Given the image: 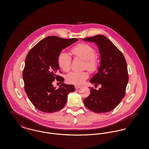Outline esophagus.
<instances>
[{
	"mask_svg": "<svg viewBox=\"0 0 149 149\" xmlns=\"http://www.w3.org/2000/svg\"><path fill=\"white\" fill-rule=\"evenodd\" d=\"M81 86H80V85H75V88L76 89H78L80 88H81Z\"/></svg>",
	"mask_w": 149,
	"mask_h": 149,
	"instance_id": "obj_1",
	"label": "esophagus"
}]
</instances>
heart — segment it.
Wrapping results in <instances>:
<instances>
[{
  "mask_svg": "<svg viewBox=\"0 0 149 149\" xmlns=\"http://www.w3.org/2000/svg\"><path fill=\"white\" fill-rule=\"evenodd\" d=\"M71 52L74 56L85 60V67L89 71L95 72L99 69V57L95 54V50L92 45L86 43H79L72 48ZM57 64L63 71H69L71 68V56L66 52H61L57 57ZM88 77V72L85 71H71L66 75V80L70 84L80 85L83 84Z\"/></svg>",
  "mask_w": 149,
  "mask_h": 149,
  "instance_id": "heart-1",
  "label": "heart"
}]
</instances>
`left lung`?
<instances>
[{
	"label": "left lung",
	"instance_id": "obj_1",
	"mask_svg": "<svg viewBox=\"0 0 149 149\" xmlns=\"http://www.w3.org/2000/svg\"><path fill=\"white\" fill-rule=\"evenodd\" d=\"M97 44L100 55L98 72L90 82L101 88L91 89L90 95L84 99L85 107L97 113L112 111L125 95L128 81L127 65L123 54L107 37L102 35L83 39Z\"/></svg>",
	"mask_w": 149,
	"mask_h": 149
}]
</instances>
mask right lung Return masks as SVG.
<instances>
[{
	"label": "right lung",
	"instance_id": "right-lung-1",
	"mask_svg": "<svg viewBox=\"0 0 149 149\" xmlns=\"http://www.w3.org/2000/svg\"><path fill=\"white\" fill-rule=\"evenodd\" d=\"M78 40L48 36L29 51L23 71L24 90L39 111L53 113L61 110L66 103L69 93L75 91L74 85L63 83L64 78L57 75L60 69L57 57L63 49ZM56 79L62 83L57 90L52 84Z\"/></svg>",
	"mask_w": 149,
	"mask_h": 149
}]
</instances>
